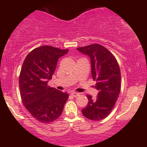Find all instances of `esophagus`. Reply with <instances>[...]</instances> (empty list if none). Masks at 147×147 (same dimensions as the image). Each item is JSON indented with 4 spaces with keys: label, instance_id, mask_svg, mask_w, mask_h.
Masks as SVG:
<instances>
[{
    "label": "esophagus",
    "instance_id": "34e87169",
    "mask_svg": "<svg viewBox=\"0 0 147 147\" xmlns=\"http://www.w3.org/2000/svg\"><path fill=\"white\" fill-rule=\"evenodd\" d=\"M71 95L73 96V97H78L79 96V92H71Z\"/></svg>",
    "mask_w": 147,
    "mask_h": 147
}]
</instances>
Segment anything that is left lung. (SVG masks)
<instances>
[{"instance_id": "obj_1", "label": "left lung", "mask_w": 147, "mask_h": 147, "mask_svg": "<svg viewBox=\"0 0 147 147\" xmlns=\"http://www.w3.org/2000/svg\"><path fill=\"white\" fill-rule=\"evenodd\" d=\"M77 49L90 57L91 74L96 81L95 88L98 90V95L95 99L87 95L88 103L82 109V113L90 120H102L110 114L120 92L119 65L114 55L102 45L95 43Z\"/></svg>"}]
</instances>
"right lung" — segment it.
<instances>
[{
    "label": "right lung",
    "instance_id": "right-lung-1",
    "mask_svg": "<svg viewBox=\"0 0 147 147\" xmlns=\"http://www.w3.org/2000/svg\"><path fill=\"white\" fill-rule=\"evenodd\" d=\"M68 52L49 45L34 49L23 61L19 76L20 93L25 109L42 123L52 122L62 113L68 94L48 86L59 58Z\"/></svg>",
    "mask_w": 147,
    "mask_h": 147
}]
</instances>
